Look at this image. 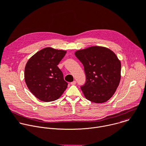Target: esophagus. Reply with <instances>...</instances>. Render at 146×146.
<instances>
[{
  "instance_id": "34e87169",
  "label": "esophagus",
  "mask_w": 146,
  "mask_h": 146,
  "mask_svg": "<svg viewBox=\"0 0 146 146\" xmlns=\"http://www.w3.org/2000/svg\"><path fill=\"white\" fill-rule=\"evenodd\" d=\"M76 84V81H73V82L70 83V84H72V85H75Z\"/></svg>"
}]
</instances>
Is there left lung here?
<instances>
[{
    "mask_svg": "<svg viewBox=\"0 0 146 146\" xmlns=\"http://www.w3.org/2000/svg\"><path fill=\"white\" fill-rule=\"evenodd\" d=\"M83 64L86 82L81 87L86 98L96 104L108 101L121 78V63L111 49L94 46L75 52Z\"/></svg>",
    "mask_w": 146,
    "mask_h": 146,
    "instance_id": "8db88e82",
    "label": "left lung"
}]
</instances>
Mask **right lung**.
Returning a JSON list of instances; mask_svg holds the SVG:
<instances>
[{"label":"right lung","mask_w":146,"mask_h":146,"mask_svg":"<svg viewBox=\"0 0 146 146\" xmlns=\"http://www.w3.org/2000/svg\"><path fill=\"white\" fill-rule=\"evenodd\" d=\"M66 51L47 47L28 60L24 70L26 84L31 93L44 102L58 100L68 87L58 64Z\"/></svg>","instance_id":"obj_1"}]
</instances>
